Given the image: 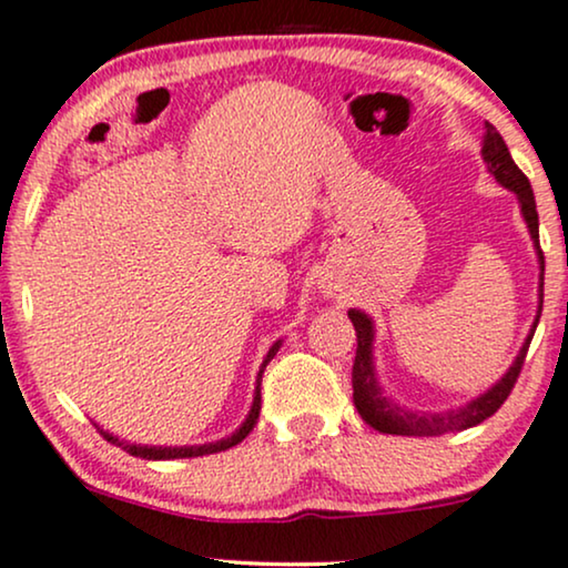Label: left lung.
Listing matches in <instances>:
<instances>
[{"label":"left lung","instance_id":"8db88e82","mask_svg":"<svg viewBox=\"0 0 568 568\" xmlns=\"http://www.w3.org/2000/svg\"><path fill=\"white\" fill-rule=\"evenodd\" d=\"M481 158H485L487 171L498 179V184L519 197L521 215L527 221V229L531 234V242H535L537 257H540V305H537V318L535 326H531L529 337L524 339V345L516 355L514 366H510L506 374L500 376V382H495V387H489L485 395L474 397L466 405H458L453 410L443 413H416L397 405L392 397L384 395L379 379H376L374 368V321H371L363 311H347L349 321L355 326V337H358V349H355V363H353V400L355 408H358L361 418L368 426H374L376 432L382 434H403V437H439V434L447 432H460L468 429V426H477L485 422V418L493 416L495 410L500 408L503 403L508 400L510 389H514L516 379H519L524 358H527L529 342L535 337V328L540 324L542 313V286H545V255L540 250V221H537V205L535 194H531L529 179L519 171V165L510 158L506 142L498 134L493 123H485V142H481Z\"/></svg>","mask_w":568,"mask_h":568}]
</instances>
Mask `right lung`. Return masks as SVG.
Wrapping results in <instances>:
<instances>
[{"label": "right lung", "instance_id": "1", "mask_svg": "<svg viewBox=\"0 0 568 568\" xmlns=\"http://www.w3.org/2000/svg\"><path fill=\"white\" fill-rule=\"evenodd\" d=\"M278 347H282V339L276 342V345H273L271 349H268V355H265V361H263V366H261V371H257V387H255V397H252V408H250V413H247V418H244V424L240 426V429H236L234 434H229V437H223V439H219V443H205V445H184V447H155V445H134V443H125V439H118V437H113V434L110 432H104V429H100V426H97V429H100V434L104 439H108V443H113V445H118L121 447V450H125L129 455H136V458H146V460H171V458H197V455H210V453H221V450H229V447H234V445H240L244 437H247V434L252 432V426L257 424V416H261V382H263V371H265V366H268L271 363V358L273 355L278 353Z\"/></svg>", "mask_w": 568, "mask_h": 568}]
</instances>
